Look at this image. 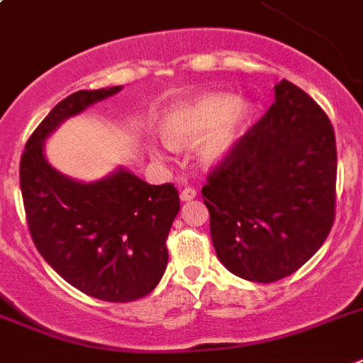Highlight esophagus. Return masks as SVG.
<instances>
[{
	"mask_svg": "<svg viewBox=\"0 0 363 363\" xmlns=\"http://www.w3.org/2000/svg\"><path fill=\"white\" fill-rule=\"evenodd\" d=\"M196 196V191L193 187H185L182 193H179V200L182 202H189V200H193Z\"/></svg>",
	"mask_w": 363,
	"mask_h": 363,
	"instance_id": "34e87169",
	"label": "esophagus"
}]
</instances>
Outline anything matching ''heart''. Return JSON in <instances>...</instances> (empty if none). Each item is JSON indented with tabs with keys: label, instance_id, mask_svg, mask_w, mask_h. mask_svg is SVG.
<instances>
[{
	"label": "heart",
	"instance_id": "1",
	"mask_svg": "<svg viewBox=\"0 0 363 363\" xmlns=\"http://www.w3.org/2000/svg\"><path fill=\"white\" fill-rule=\"evenodd\" d=\"M254 118V104L228 92H200L172 101L160 116L164 145L182 150L194 145V157L202 169H217L238 150ZM163 160V152L154 148Z\"/></svg>",
	"mask_w": 363,
	"mask_h": 363
}]
</instances>
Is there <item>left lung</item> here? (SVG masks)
Wrapping results in <instances>:
<instances>
[{
	"label": "left lung",
	"mask_w": 363,
	"mask_h": 363,
	"mask_svg": "<svg viewBox=\"0 0 363 363\" xmlns=\"http://www.w3.org/2000/svg\"><path fill=\"white\" fill-rule=\"evenodd\" d=\"M336 170L328 116L282 79L271 109L202 187L218 262L259 284L302 267L330 233Z\"/></svg>",
	"instance_id": "8db88e82"
}]
</instances>
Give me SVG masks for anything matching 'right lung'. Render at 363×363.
Returning <instances> with one entry per match:
<instances>
[{"instance_id":"right-lung-1","label":"right lung","mask_w":363,"mask_h":363,"mask_svg":"<svg viewBox=\"0 0 363 363\" xmlns=\"http://www.w3.org/2000/svg\"><path fill=\"white\" fill-rule=\"evenodd\" d=\"M121 91L122 85L77 91L59 101L33 131L20 161L27 224L38 252L70 286L107 302L137 301L160 284L178 191L146 184L125 167L96 182L74 179L53 169L44 146L70 116Z\"/></svg>"}]
</instances>
